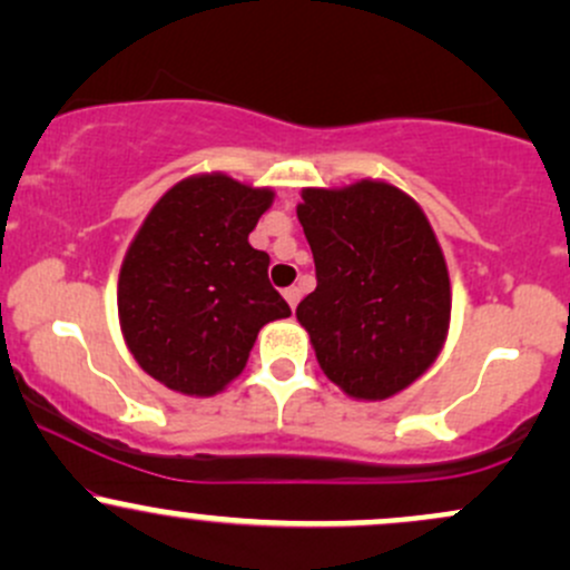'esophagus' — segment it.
Masks as SVG:
<instances>
[{"label":"esophagus","instance_id":"obj_1","mask_svg":"<svg viewBox=\"0 0 570 570\" xmlns=\"http://www.w3.org/2000/svg\"><path fill=\"white\" fill-rule=\"evenodd\" d=\"M284 297L294 311V307H297V303H299V286H289V289H284Z\"/></svg>","mask_w":570,"mask_h":570}]
</instances>
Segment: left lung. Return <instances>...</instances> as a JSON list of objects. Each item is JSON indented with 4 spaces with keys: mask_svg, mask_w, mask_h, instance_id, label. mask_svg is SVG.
Segmentation results:
<instances>
[{
    "mask_svg": "<svg viewBox=\"0 0 570 570\" xmlns=\"http://www.w3.org/2000/svg\"><path fill=\"white\" fill-rule=\"evenodd\" d=\"M297 219L316 263L297 318L324 375L356 399L407 389L440 356L450 322L448 265L429 219L383 181L303 189Z\"/></svg>",
    "mask_w": 570,
    "mask_h": 570,
    "instance_id": "8db88e82",
    "label": "left lung"
}]
</instances>
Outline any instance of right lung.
Returning a JSON list of instances; mask_svg holds the SVG:
<instances>
[{
  "label": "right lung",
  "instance_id": "right-lung-1",
  "mask_svg": "<svg viewBox=\"0 0 570 570\" xmlns=\"http://www.w3.org/2000/svg\"><path fill=\"white\" fill-rule=\"evenodd\" d=\"M273 203L230 176H193L168 189L130 244L117 311L147 375L212 396L246 367L257 332L292 316L267 278L271 257L248 233Z\"/></svg>",
  "mask_w": 570,
  "mask_h": 570
}]
</instances>
